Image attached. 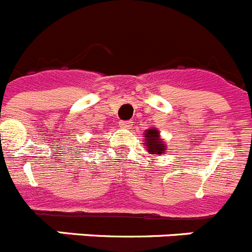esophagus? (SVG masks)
Listing matches in <instances>:
<instances>
[{"instance_id":"esophagus-1","label":"esophagus","mask_w":252,"mask_h":252,"mask_svg":"<svg viewBox=\"0 0 252 252\" xmlns=\"http://www.w3.org/2000/svg\"><path fill=\"white\" fill-rule=\"evenodd\" d=\"M120 127L131 128V127H132V122H131V121H121V122H120Z\"/></svg>"}]
</instances>
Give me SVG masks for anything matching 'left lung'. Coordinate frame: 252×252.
Here are the masks:
<instances>
[{
  "label": "left lung",
  "instance_id": "left-lung-1",
  "mask_svg": "<svg viewBox=\"0 0 252 252\" xmlns=\"http://www.w3.org/2000/svg\"><path fill=\"white\" fill-rule=\"evenodd\" d=\"M144 135H145V142L144 144L146 145L148 153L153 154V155H162V154H165L166 145L165 142L162 141L158 128H148V130H145Z\"/></svg>",
  "mask_w": 252,
  "mask_h": 252
}]
</instances>
